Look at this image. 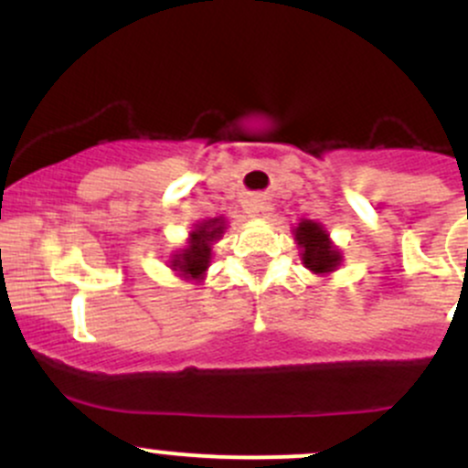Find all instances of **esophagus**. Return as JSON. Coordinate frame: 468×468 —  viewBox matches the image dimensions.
Here are the masks:
<instances>
[{"instance_id": "esophagus-1", "label": "esophagus", "mask_w": 468, "mask_h": 468, "mask_svg": "<svg viewBox=\"0 0 468 468\" xmlns=\"http://www.w3.org/2000/svg\"><path fill=\"white\" fill-rule=\"evenodd\" d=\"M244 207H246V213H249L250 218H264L266 213L271 211V202L261 196H255V197H250V200H246Z\"/></svg>"}]
</instances>
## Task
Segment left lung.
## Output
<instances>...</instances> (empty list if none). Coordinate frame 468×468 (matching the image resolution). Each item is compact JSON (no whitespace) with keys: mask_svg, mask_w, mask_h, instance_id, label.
Segmentation results:
<instances>
[{"mask_svg":"<svg viewBox=\"0 0 468 468\" xmlns=\"http://www.w3.org/2000/svg\"><path fill=\"white\" fill-rule=\"evenodd\" d=\"M294 238H297V244L303 249L302 257L305 268H310L313 272H330L341 261V255H338V250L332 249L327 233L319 224L305 219V222L294 229Z\"/></svg>","mask_w":468,"mask_h":468,"instance_id":"left-lung-1","label":"left lung"}]
</instances>
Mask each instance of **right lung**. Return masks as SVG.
Wrapping results in <instances>:
<instances>
[{
  "mask_svg": "<svg viewBox=\"0 0 468 468\" xmlns=\"http://www.w3.org/2000/svg\"><path fill=\"white\" fill-rule=\"evenodd\" d=\"M222 229H224L222 219L218 218V219H208V222H204L202 227L193 230L189 249L182 250L180 255H176V260L171 261L174 268H178V271H182L185 275H189L193 279H200L204 275V271H207L208 260H211V241L219 238Z\"/></svg>",
  "mask_w": 468,
  "mask_h": 468,
  "instance_id": "right-lung-1",
  "label": "right lung"
}]
</instances>
